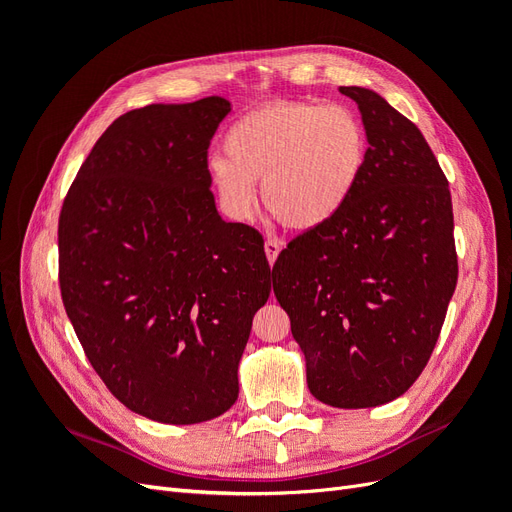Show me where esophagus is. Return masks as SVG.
<instances>
[{
    "label": "esophagus",
    "mask_w": 512,
    "mask_h": 512,
    "mask_svg": "<svg viewBox=\"0 0 512 512\" xmlns=\"http://www.w3.org/2000/svg\"><path fill=\"white\" fill-rule=\"evenodd\" d=\"M280 250H282V245L277 243L275 239H267V241H265V254H267V258H269L271 265L275 262L277 254H280Z\"/></svg>",
    "instance_id": "obj_1"
}]
</instances>
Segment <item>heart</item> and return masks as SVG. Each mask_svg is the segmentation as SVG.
Instances as JSON below:
<instances>
[{
    "instance_id": "1",
    "label": "heart",
    "mask_w": 512,
    "mask_h": 512,
    "mask_svg": "<svg viewBox=\"0 0 512 512\" xmlns=\"http://www.w3.org/2000/svg\"><path fill=\"white\" fill-rule=\"evenodd\" d=\"M226 160L209 164L224 209L250 220L260 198L294 230H316L350 203L367 158L361 117L344 104L275 100L241 115L222 138Z\"/></svg>"
}]
</instances>
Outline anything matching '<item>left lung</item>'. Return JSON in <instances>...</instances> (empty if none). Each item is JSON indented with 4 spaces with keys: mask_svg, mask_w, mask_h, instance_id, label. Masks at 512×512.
I'll return each mask as SVG.
<instances>
[{
    "mask_svg": "<svg viewBox=\"0 0 512 512\" xmlns=\"http://www.w3.org/2000/svg\"><path fill=\"white\" fill-rule=\"evenodd\" d=\"M365 173L327 226L294 237L273 292L305 354L307 386L333 408H374L421 376L457 286L453 203L425 136L365 87Z\"/></svg>",
    "mask_w": 512,
    "mask_h": 512,
    "instance_id": "left-lung-1",
    "label": "left lung"
}]
</instances>
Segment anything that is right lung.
Segmentation results:
<instances>
[{
  "label": "right lung",
  "mask_w": 512,
  "mask_h": 512,
  "mask_svg": "<svg viewBox=\"0 0 512 512\" xmlns=\"http://www.w3.org/2000/svg\"><path fill=\"white\" fill-rule=\"evenodd\" d=\"M230 102L117 117L59 213V288L91 367L123 406L194 425L239 397L237 369L271 292L262 235L215 209L207 149Z\"/></svg>",
  "instance_id": "obj_1"
}]
</instances>
